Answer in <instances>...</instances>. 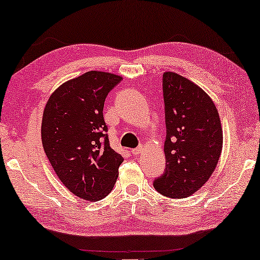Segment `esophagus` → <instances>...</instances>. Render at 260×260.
<instances>
[{"instance_id": "34e87169", "label": "esophagus", "mask_w": 260, "mask_h": 260, "mask_svg": "<svg viewBox=\"0 0 260 260\" xmlns=\"http://www.w3.org/2000/svg\"><path fill=\"white\" fill-rule=\"evenodd\" d=\"M142 150H143V146H139L138 148H135V149L132 150V154H133V155H139Z\"/></svg>"}]
</instances>
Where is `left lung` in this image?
I'll return each instance as SVG.
<instances>
[{"label":"left lung","instance_id":"8db88e82","mask_svg":"<svg viewBox=\"0 0 260 260\" xmlns=\"http://www.w3.org/2000/svg\"><path fill=\"white\" fill-rule=\"evenodd\" d=\"M166 170L154 180L160 194L182 199L207 182L219 162L223 134L216 106L200 86L172 72L163 74Z\"/></svg>","mask_w":260,"mask_h":260}]
</instances>
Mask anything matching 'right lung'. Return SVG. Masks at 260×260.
Returning a JSON list of instances; mask_svg holds the SVG:
<instances>
[{"instance_id":"obj_1","label":"right lung","mask_w":260,"mask_h":260,"mask_svg":"<svg viewBox=\"0 0 260 260\" xmlns=\"http://www.w3.org/2000/svg\"><path fill=\"white\" fill-rule=\"evenodd\" d=\"M122 77L91 71L64 82L51 94L41 141L51 166L73 194L98 201L112 191L123 162L110 147L103 109Z\"/></svg>"}]
</instances>
